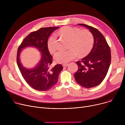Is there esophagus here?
I'll return each mask as SVG.
<instances>
[{"mask_svg": "<svg viewBox=\"0 0 125 125\" xmlns=\"http://www.w3.org/2000/svg\"><path fill=\"white\" fill-rule=\"evenodd\" d=\"M68 64H67V63H65V64H63L62 66L63 67H66L68 66Z\"/></svg>", "mask_w": 125, "mask_h": 125, "instance_id": "1", "label": "esophagus"}]
</instances>
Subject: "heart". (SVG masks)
I'll return each mask as SVG.
<instances>
[{
  "label": "heart",
  "instance_id": "1",
  "mask_svg": "<svg viewBox=\"0 0 125 125\" xmlns=\"http://www.w3.org/2000/svg\"><path fill=\"white\" fill-rule=\"evenodd\" d=\"M56 35L69 39V48L66 51H60L54 55L55 61L57 63H66L76 58L78 54L80 56L88 54L91 51L94 44V37L88 30L65 26L61 28ZM57 38L54 34L51 36L48 42V48L51 53L57 50Z\"/></svg>",
  "mask_w": 125,
  "mask_h": 125
}]
</instances>
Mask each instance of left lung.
<instances>
[{
  "label": "left lung",
  "instance_id": "1",
  "mask_svg": "<svg viewBox=\"0 0 125 125\" xmlns=\"http://www.w3.org/2000/svg\"><path fill=\"white\" fill-rule=\"evenodd\" d=\"M89 29L94 43L86 57L76 62L78 70L74 73L76 82L82 86L90 88L99 85L105 77L111 62V52L105 38L101 33L92 26L78 24Z\"/></svg>",
  "mask_w": 125,
  "mask_h": 125
}]
</instances>
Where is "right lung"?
<instances>
[{
	"mask_svg": "<svg viewBox=\"0 0 125 125\" xmlns=\"http://www.w3.org/2000/svg\"><path fill=\"white\" fill-rule=\"evenodd\" d=\"M59 27H45L32 32L26 36L18 48L17 62L24 79L29 86L36 90L46 91L53 87L58 80L59 73L63 69L61 64H57L52 68V56L48 48V40L52 33ZM28 46L37 48L42 53L40 61L34 68H25L19 61L21 50Z\"/></svg>",
	"mask_w": 125,
	"mask_h": 125,
	"instance_id": "add662e5",
	"label": "right lung"
}]
</instances>
